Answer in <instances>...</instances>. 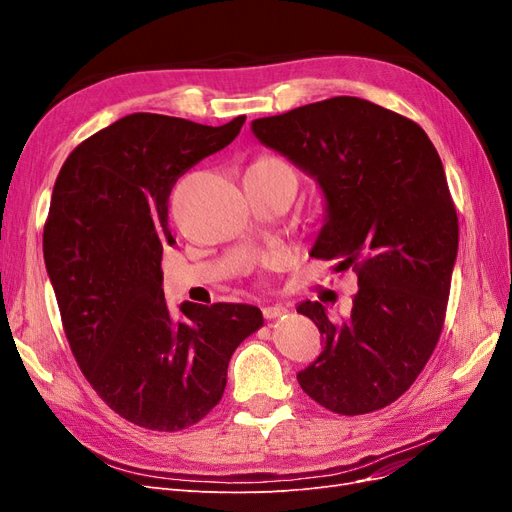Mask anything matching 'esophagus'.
<instances>
[{
    "label": "esophagus",
    "mask_w": 512,
    "mask_h": 512,
    "mask_svg": "<svg viewBox=\"0 0 512 512\" xmlns=\"http://www.w3.org/2000/svg\"><path fill=\"white\" fill-rule=\"evenodd\" d=\"M262 314H265L267 320H275V318H284L288 314V309L284 305H267L262 307Z\"/></svg>",
    "instance_id": "esophagus-1"
}]
</instances>
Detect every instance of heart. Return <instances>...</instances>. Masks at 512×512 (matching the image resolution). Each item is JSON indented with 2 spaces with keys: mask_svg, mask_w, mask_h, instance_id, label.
<instances>
[{
  "mask_svg": "<svg viewBox=\"0 0 512 512\" xmlns=\"http://www.w3.org/2000/svg\"><path fill=\"white\" fill-rule=\"evenodd\" d=\"M258 164H273V166H282V168H286V170H290V173H292V168H290L286 162L277 160V158H260V160H258Z\"/></svg>",
  "mask_w": 512,
  "mask_h": 512,
  "instance_id": "heart-1",
  "label": "heart"
}]
</instances>
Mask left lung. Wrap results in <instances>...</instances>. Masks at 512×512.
<instances>
[{
  "label": "left lung",
  "instance_id": "obj_1",
  "mask_svg": "<svg viewBox=\"0 0 512 512\" xmlns=\"http://www.w3.org/2000/svg\"><path fill=\"white\" fill-rule=\"evenodd\" d=\"M262 145L316 177L327 198L312 256L359 277L350 316L305 301L324 350L301 389L335 414L376 412L404 395L444 327L459 222L425 130L374 102L337 96L252 121Z\"/></svg>",
  "mask_w": 512,
  "mask_h": 512
}]
</instances>
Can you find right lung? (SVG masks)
Masks as SVG:
<instances>
[{"label": "right lung", "mask_w": 512, "mask_h": 512, "mask_svg": "<svg viewBox=\"0 0 512 512\" xmlns=\"http://www.w3.org/2000/svg\"><path fill=\"white\" fill-rule=\"evenodd\" d=\"M243 123L134 113L74 147L57 175L42 250L61 324L87 382L138 427L181 431L205 418L232 352L265 324L243 303L173 312L162 290L170 190Z\"/></svg>", "instance_id": "obj_1"}]
</instances>
